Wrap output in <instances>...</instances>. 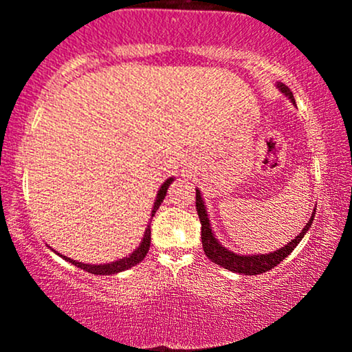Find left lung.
Wrapping results in <instances>:
<instances>
[{
  "instance_id": "1",
  "label": "left lung",
  "mask_w": 352,
  "mask_h": 352,
  "mask_svg": "<svg viewBox=\"0 0 352 352\" xmlns=\"http://www.w3.org/2000/svg\"><path fill=\"white\" fill-rule=\"evenodd\" d=\"M278 91L281 92L283 96H286L296 106L293 98V92L289 91L288 87L285 86L283 82H276ZM197 213H199L200 223H201V245H204V252L208 256L210 261L213 263L220 265L221 268L228 270V272L238 273V274H261L270 272V270L274 268L276 265H280L289 253L296 248L298 243L301 241V238L308 233V230L311 228V223H313L314 215H316V208L313 210L311 213V218L306 223V227L301 230V233L298 236H294L289 243H286L285 246H281L280 250L272 253H254V254H240V253H233L232 250H228L227 246H223L218 241V238L215 236L212 230V223H210V218L207 213V207H205V201L201 199L200 190L197 188Z\"/></svg>"
}]
</instances>
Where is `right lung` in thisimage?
Masks as SVG:
<instances>
[{
    "mask_svg": "<svg viewBox=\"0 0 352 352\" xmlns=\"http://www.w3.org/2000/svg\"><path fill=\"white\" fill-rule=\"evenodd\" d=\"M173 180H175V179H173V177H170V179H167L162 185H160L159 192H157L155 201H153L152 213H151V221H152V217L155 215L157 210H159L160 204H162V201H164L165 195H167V190H168V187H170V184H172ZM148 248H151V223H148L147 228H145L142 241H140L139 246H137L134 252L129 254V256L120 258V260H117V261H111V263H102V265H89V263H82V261L71 260V258L63 256V254H59V253L58 254H59L60 258H63V260L69 261V263H72L74 266H78V268L84 270V272H87V273H92V274H116V273L125 272V270L132 268V266L139 265L140 261H142L144 258H145V254H147Z\"/></svg>",
    "mask_w": 352,
    "mask_h": 352,
    "instance_id": "right-lung-1",
    "label": "right lung"
}]
</instances>
